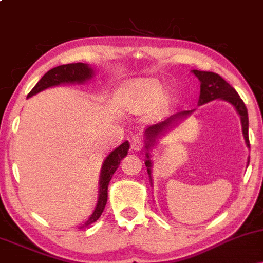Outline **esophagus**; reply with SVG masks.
<instances>
[{
  "label": "esophagus",
  "instance_id": "34e87169",
  "mask_svg": "<svg viewBox=\"0 0 263 263\" xmlns=\"http://www.w3.org/2000/svg\"><path fill=\"white\" fill-rule=\"evenodd\" d=\"M131 148L132 151H141L142 148H143V142H142L141 140H138V138H136V140H134L131 142Z\"/></svg>",
  "mask_w": 263,
  "mask_h": 263
}]
</instances>
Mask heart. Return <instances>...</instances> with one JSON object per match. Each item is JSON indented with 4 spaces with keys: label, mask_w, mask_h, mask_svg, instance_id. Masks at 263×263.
Wrapping results in <instances>:
<instances>
[{
    "label": "heart",
    "mask_w": 263,
    "mask_h": 263,
    "mask_svg": "<svg viewBox=\"0 0 263 263\" xmlns=\"http://www.w3.org/2000/svg\"><path fill=\"white\" fill-rule=\"evenodd\" d=\"M120 104L132 114L149 110L158 102L159 114H167L177 104L176 92H164V84L156 79L131 80L121 86L119 92Z\"/></svg>",
    "instance_id": "1"
}]
</instances>
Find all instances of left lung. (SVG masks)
<instances>
[{"mask_svg":"<svg viewBox=\"0 0 263 263\" xmlns=\"http://www.w3.org/2000/svg\"><path fill=\"white\" fill-rule=\"evenodd\" d=\"M193 74L198 78L200 81V96H199L198 105L208 104V102L216 100V99H221L225 100L236 108L237 114L240 115L241 119V125H242V134L243 138L247 147L250 148V141H249V115H247V108L243 104V101L241 100L240 95L236 92V90L232 87L230 84L226 83V81L220 77L219 74L211 73V71H200V70H193ZM193 112V110L189 111H180L172 116L168 117L164 121L157 123V125L149 126L148 128H146L144 135H146V148L147 151L151 149V147L153 146V143L158 140L159 136L164 135L165 132L170 131L172 127L177 125L178 122H180L182 120L188 117L190 114ZM147 159H146V167L147 172L149 174L151 183H152V177H151V168H152V162L149 159V152H146ZM250 162V159H249Z\"/></svg>","mask_w":263,"mask_h":263,"instance_id":"obj_1","label":"left lung"}]
</instances>
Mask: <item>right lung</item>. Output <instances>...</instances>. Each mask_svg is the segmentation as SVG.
<instances>
[{
  "label": "right lung",
  "mask_w": 263,
  "mask_h": 263,
  "mask_svg": "<svg viewBox=\"0 0 263 263\" xmlns=\"http://www.w3.org/2000/svg\"><path fill=\"white\" fill-rule=\"evenodd\" d=\"M93 75V70L91 66L84 63H73V64H65L59 65L57 68L50 69L48 73H45L42 79L38 81L35 85L28 93L27 98L35 95V93L43 91V90L48 89V87L60 85V84H80L85 83V81L90 80ZM129 148L128 141H125L122 144H120L117 148H115L112 152L105 158L104 164L101 168L100 174V183H99V199L98 204H96L95 210L90 215V218L80 226V229L85 228V226L91 225L96 220L101 216L102 211L105 209V205L107 201V188L108 183H110L111 178H112L114 173L119 168L120 163L126 156H127V151Z\"/></svg>",
  "instance_id": "add662e5"
}]
</instances>
